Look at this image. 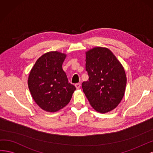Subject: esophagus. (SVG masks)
I'll list each match as a JSON object with an SVG mask.
<instances>
[{
    "instance_id": "1",
    "label": "esophagus",
    "mask_w": 153,
    "mask_h": 153,
    "mask_svg": "<svg viewBox=\"0 0 153 153\" xmlns=\"http://www.w3.org/2000/svg\"><path fill=\"white\" fill-rule=\"evenodd\" d=\"M75 86H76L77 89H79V88H80V87H81V84L80 83H76L75 85Z\"/></svg>"
}]
</instances>
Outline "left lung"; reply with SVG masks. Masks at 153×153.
I'll return each instance as SVG.
<instances>
[{"instance_id":"left-lung-1","label":"left lung","mask_w":153,"mask_h":153,"mask_svg":"<svg viewBox=\"0 0 153 153\" xmlns=\"http://www.w3.org/2000/svg\"><path fill=\"white\" fill-rule=\"evenodd\" d=\"M86 71L89 79L82 83V88L92 107L101 113L115 109L126 85L121 63L109 49L96 47L86 53Z\"/></svg>"}]
</instances>
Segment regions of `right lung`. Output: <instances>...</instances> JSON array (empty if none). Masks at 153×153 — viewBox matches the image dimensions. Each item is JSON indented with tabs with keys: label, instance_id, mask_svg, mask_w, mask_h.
Instances as JSON below:
<instances>
[{
	"label": "right lung",
	"instance_id": "obj_1",
	"mask_svg": "<svg viewBox=\"0 0 153 153\" xmlns=\"http://www.w3.org/2000/svg\"><path fill=\"white\" fill-rule=\"evenodd\" d=\"M65 57V54L58 51L44 54L29 74L28 85L33 99L46 111L62 109L69 103L76 90L62 68Z\"/></svg>",
	"mask_w": 153,
	"mask_h": 153
}]
</instances>
